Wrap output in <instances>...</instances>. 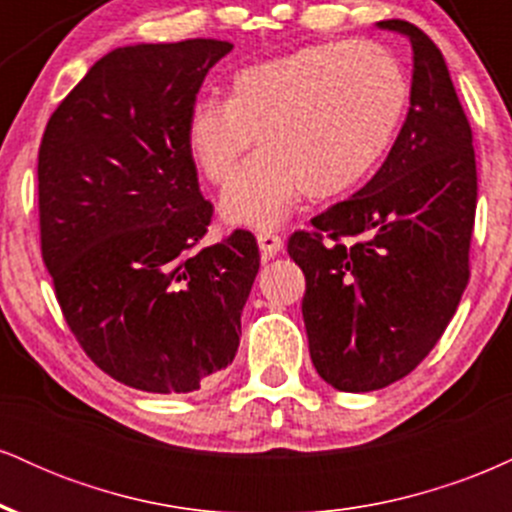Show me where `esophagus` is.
<instances>
[{
	"mask_svg": "<svg viewBox=\"0 0 512 512\" xmlns=\"http://www.w3.org/2000/svg\"><path fill=\"white\" fill-rule=\"evenodd\" d=\"M257 245H260L264 257H274L276 252L284 250V240H281V236H276V233H272V231L257 233Z\"/></svg>",
	"mask_w": 512,
	"mask_h": 512,
	"instance_id": "1",
	"label": "esophagus"
}]
</instances>
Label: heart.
<instances>
[{
	"label": "heart",
	"instance_id": "1",
	"mask_svg": "<svg viewBox=\"0 0 512 512\" xmlns=\"http://www.w3.org/2000/svg\"><path fill=\"white\" fill-rule=\"evenodd\" d=\"M409 103V81L373 43L310 45L238 69L226 103L192 105L185 142L199 173L226 185L257 137V154L221 199L228 223L272 228L303 195L354 190L390 149Z\"/></svg>",
	"mask_w": 512,
	"mask_h": 512
}]
</instances>
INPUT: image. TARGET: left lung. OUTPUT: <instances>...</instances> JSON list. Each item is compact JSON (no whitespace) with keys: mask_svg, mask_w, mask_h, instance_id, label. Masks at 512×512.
I'll return each instance as SVG.
<instances>
[{"mask_svg":"<svg viewBox=\"0 0 512 512\" xmlns=\"http://www.w3.org/2000/svg\"><path fill=\"white\" fill-rule=\"evenodd\" d=\"M378 26L414 50L407 120L378 173L289 238L310 358L342 392L397 383L443 337L467 289L477 211L472 127L443 52L414 23Z\"/></svg>","mask_w":512,"mask_h":512,"instance_id":"8db88e82","label":"left lung"}]
</instances>
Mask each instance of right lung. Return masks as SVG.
I'll return each instance as SVG.
<instances>
[{
    "mask_svg": "<svg viewBox=\"0 0 512 512\" xmlns=\"http://www.w3.org/2000/svg\"><path fill=\"white\" fill-rule=\"evenodd\" d=\"M231 43H142L101 57L38 151L40 250L69 330L110 378L195 392L231 366L260 269L250 231L197 248L214 214L185 125Z\"/></svg>",
    "mask_w": 512,
    "mask_h": 512,
    "instance_id": "right-lung-1",
    "label": "right lung"
}]
</instances>
